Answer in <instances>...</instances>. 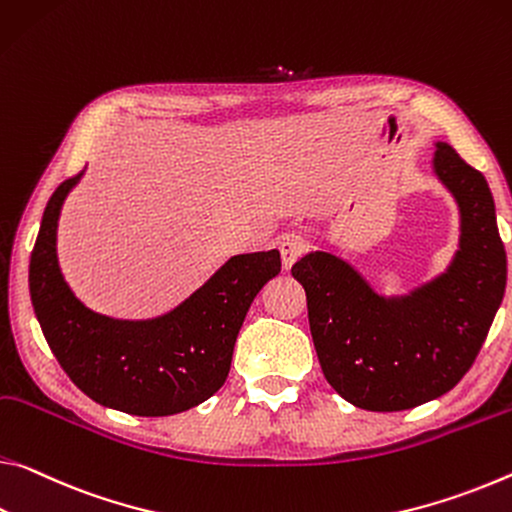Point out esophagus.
Segmentation results:
<instances>
[{
    "label": "esophagus",
    "instance_id": "esophagus-1",
    "mask_svg": "<svg viewBox=\"0 0 512 512\" xmlns=\"http://www.w3.org/2000/svg\"><path fill=\"white\" fill-rule=\"evenodd\" d=\"M280 257H282V266H285V269L289 271L291 266H294L296 262H298V257L305 253V248H307V243L300 239V237H296V234H287V237H282L280 239Z\"/></svg>",
    "mask_w": 512,
    "mask_h": 512
}]
</instances>
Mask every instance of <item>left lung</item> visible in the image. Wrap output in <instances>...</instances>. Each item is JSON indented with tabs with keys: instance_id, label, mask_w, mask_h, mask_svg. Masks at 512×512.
<instances>
[{
	"instance_id": "left-lung-1",
	"label": "left lung",
	"mask_w": 512,
	"mask_h": 512,
	"mask_svg": "<svg viewBox=\"0 0 512 512\" xmlns=\"http://www.w3.org/2000/svg\"><path fill=\"white\" fill-rule=\"evenodd\" d=\"M433 173L460 212L458 250L437 278L405 296H383L323 250L291 269L307 294L323 376L355 408L410 410L456 387L504 300L506 250L488 182L442 141Z\"/></svg>"
}]
</instances>
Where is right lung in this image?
<instances>
[{
	"mask_svg": "<svg viewBox=\"0 0 512 512\" xmlns=\"http://www.w3.org/2000/svg\"><path fill=\"white\" fill-rule=\"evenodd\" d=\"M84 170L47 202L29 262V294L54 358L81 392L127 415L166 417L207 401L230 373L255 296L280 273V253L234 255L198 291L157 319L97 314L72 294L56 257V227Z\"/></svg>",
	"mask_w": 512,
	"mask_h": 512,
	"instance_id": "right-lung-1",
	"label": "right lung"
}]
</instances>
